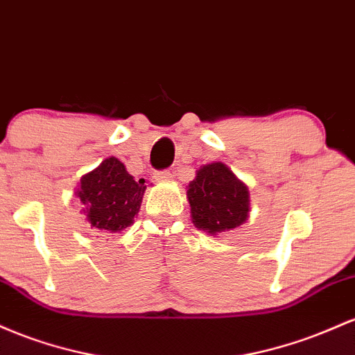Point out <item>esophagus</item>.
I'll list each match as a JSON object with an SVG mask.
<instances>
[{"label": "esophagus", "mask_w": 355, "mask_h": 355, "mask_svg": "<svg viewBox=\"0 0 355 355\" xmlns=\"http://www.w3.org/2000/svg\"><path fill=\"white\" fill-rule=\"evenodd\" d=\"M154 178L157 179V181H169V179L174 178V173L169 169H164V171H156L154 173Z\"/></svg>", "instance_id": "esophagus-1"}]
</instances>
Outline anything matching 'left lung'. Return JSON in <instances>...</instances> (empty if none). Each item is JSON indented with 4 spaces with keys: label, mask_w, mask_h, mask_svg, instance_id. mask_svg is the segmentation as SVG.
<instances>
[{
    "label": "left lung",
    "mask_w": 355,
    "mask_h": 355,
    "mask_svg": "<svg viewBox=\"0 0 355 355\" xmlns=\"http://www.w3.org/2000/svg\"><path fill=\"white\" fill-rule=\"evenodd\" d=\"M248 198L246 186L221 162L202 166L188 188L193 223L211 234L243 225L248 218Z\"/></svg>",
    "instance_id": "8db88e82"
}]
</instances>
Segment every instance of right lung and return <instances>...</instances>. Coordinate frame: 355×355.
<instances>
[{
    "label": "right lung",
    "mask_w": 355,
    "mask_h": 355,
    "mask_svg": "<svg viewBox=\"0 0 355 355\" xmlns=\"http://www.w3.org/2000/svg\"><path fill=\"white\" fill-rule=\"evenodd\" d=\"M144 191V179L134 181L121 161L109 157L80 179L77 194L90 226L117 233L134 223Z\"/></svg>",
    "instance_id": "1"
}]
</instances>
